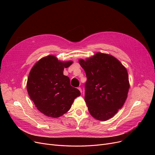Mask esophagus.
Masks as SVG:
<instances>
[{"label": "esophagus", "mask_w": 155, "mask_h": 155, "mask_svg": "<svg viewBox=\"0 0 155 155\" xmlns=\"http://www.w3.org/2000/svg\"><path fill=\"white\" fill-rule=\"evenodd\" d=\"M78 90H79L80 91H81V93H82V89H81V87H78Z\"/></svg>", "instance_id": "34e87169"}]
</instances>
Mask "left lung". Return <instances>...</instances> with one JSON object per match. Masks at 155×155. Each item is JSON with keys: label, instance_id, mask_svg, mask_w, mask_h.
<instances>
[{"label": "left lung", "instance_id": "obj_1", "mask_svg": "<svg viewBox=\"0 0 155 155\" xmlns=\"http://www.w3.org/2000/svg\"><path fill=\"white\" fill-rule=\"evenodd\" d=\"M87 81L85 102L91 115L105 121L113 117L127 97L129 89L127 69L110 54L97 53L89 59H81Z\"/></svg>", "mask_w": 155, "mask_h": 155}]
</instances>
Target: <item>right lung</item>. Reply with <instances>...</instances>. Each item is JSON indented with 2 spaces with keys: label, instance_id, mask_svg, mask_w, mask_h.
<instances>
[{
  "label": "right lung",
  "instance_id": "add662e5",
  "mask_svg": "<svg viewBox=\"0 0 155 155\" xmlns=\"http://www.w3.org/2000/svg\"><path fill=\"white\" fill-rule=\"evenodd\" d=\"M72 61L62 62L53 55L38 61L29 73L27 82L29 96L39 111L49 117H61L70 109L74 98L81 95L64 75V68Z\"/></svg>",
  "mask_w": 155,
  "mask_h": 155
}]
</instances>
